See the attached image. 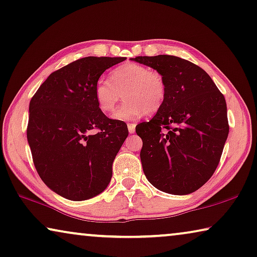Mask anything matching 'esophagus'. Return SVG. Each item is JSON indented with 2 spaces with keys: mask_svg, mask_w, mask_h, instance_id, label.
<instances>
[{
  "mask_svg": "<svg viewBox=\"0 0 257 257\" xmlns=\"http://www.w3.org/2000/svg\"><path fill=\"white\" fill-rule=\"evenodd\" d=\"M135 128H136L135 123H128V130H129L130 134L135 133Z\"/></svg>",
  "mask_w": 257,
  "mask_h": 257,
  "instance_id": "1",
  "label": "esophagus"
}]
</instances>
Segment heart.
<instances>
[{"instance_id": "1", "label": "heart", "mask_w": 257, "mask_h": 257, "mask_svg": "<svg viewBox=\"0 0 257 257\" xmlns=\"http://www.w3.org/2000/svg\"><path fill=\"white\" fill-rule=\"evenodd\" d=\"M166 92L162 74L137 63L113 69L109 80L99 78L93 87L94 100L102 113L113 112L124 93L125 101L112 115L117 121L136 120L144 113L158 112L165 102Z\"/></svg>"}]
</instances>
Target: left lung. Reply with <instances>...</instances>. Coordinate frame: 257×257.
<instances>
[{"mask_svg":"<svg viewBox=\"0 0 257 257\" xmlns=\"http://www.w3.org/2000/svg\"><path fill=\"white\" fill-rule=\"evenodd\" d=\"M132 60L162 74L167 87L162 108L136 127L143 141L141 162L145 177L164 193H194L212 177L227 140L224 95L202 68L181 57Z\"/></svg>","mask_w":257,"mask_h":257,"instance_id":"left-lung-1","label":"left lung"}]
</instances>
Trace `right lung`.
<instances>
[{
	"label": "right lung",
	"instance_id": "1",
	"mask_svg": "<svg viewBox=\"0 0 257 257\" xmlns=\"http://www.w3.org/2000/svg\"><path fill=\"white\" fill-rule=\"evenodd\" d=\"M125 57H83L48 76L30 101L28 142L38 174L67 200L102 193L128 136L123 121L98 108L93 87L106 69Z\"/></svg>",
	"mask_w": 257,
	"mask_h": 257
}]
</instances>
